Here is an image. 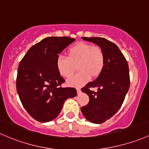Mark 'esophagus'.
Segmentation results:
<instances>
[{
	"label": "esophagus",
	"instance_id": "34e87169",
	"mask_svg": "<svg viewBox=\"0 0 149 149\" xmlns=\"http://www.w3.org/2000/svg\"><path fill=\"white\" fill-rule=\"evenodd\" d=\"M77 94H79V93H81V90L79 88H77Z\"/></svg>",
	"mask_w": 149,
	"mask_h": 149
}]
</instances>
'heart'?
Instances as JSON below:
<instances>
[{"label":"heart","mask_w":149,"mask_h":149,"mask_svg":"<svg viewBox=\"0 0 149 149\" xmlns=\"http://www.w3.org/2000/svg\"><path fill=\"white\" fill-rule=\"evenodd\" d=\"M67 58L59 56L56 59L57 71L63 77L70 78L76 71L79 72L68 80L74 87L85 85L90 79L97 77L105 66V56L103 50L97 46L86 42H78L67 51Z\"/></svg>","instance_id":"heart-1"}]
</instances>
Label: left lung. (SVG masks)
Masks as SVG:
<instances>
[{
  "mask_svg": "<svg viewBox=\"0 0 149 149\" xmlns=\"http://www.w3.org/2000/svg\"><path fill=\"white\" fill-rule=\"evenodd\" d=\"M99 46L105 53V66L95 80L88 82L82 91L90 98L81 108L85 118L93 123H102L114 116L120 108L130 87L128 64L118 47L101 37H82ZM97 87L95 92L90 88Z\"/></svg>",
  "mask_w": 149,
  "mask_h": 149,
  "instance_id": "left-lung-1",
  "label": "left lung"
}]
</instances>
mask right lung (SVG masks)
I'll use <instances>...</instances> for the list:
<instances>
[{
    "mask_svg": "<svg viewBox=\"0 0 149 149\" xmlns=\"http://www.w3.org/2000/svg\"><path fill=\"white\" fill-rule=\"evenodd\" d=\"M75 40L47 37L32 46L20 62L16 90L25 110L33 119L47 123L56 118L68 98L77 95L74 87H62L65 82L56 67L59 54Z\"/></svg>",
    "mask_w": 149,
    "mask_h": 149,
    "instance_id": "right-lung-1",
    "label": "right lung"
}]
</instances>
